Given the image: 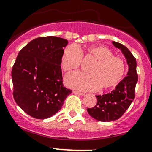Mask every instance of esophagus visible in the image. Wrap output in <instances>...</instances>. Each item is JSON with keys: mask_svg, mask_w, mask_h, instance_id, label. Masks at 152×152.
Here are the masks:
<instances>
[{"mask_svg": "<svg viewBox=\"0 0 152 152\" xmlns=\"http://www.w3.org/2000/svg\"><path fill=\"white\" fill-rule=\"evenodd\" d=\"M73 93L77 94V95H84V94H83V93L80 92V91H73Z\"/></svg>", "mask_w": 152, "mask_h": 152, "instance_id": "34e87169", "label": "esophagus"}]
</instances>
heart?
Wrapping results in <instances>:
<instances>
[{
  "label": "heart",
  "instance_id": "b5f03b06",
  "mask_svg": "<svg viewBox=\"0 0 152 152\" xmlns=\"http://www.w3.org/2000/svg\"><path fill=\"white\" fill-rule=\"evenodd\" d=\"M86 57L96 60L90 67L88 72H74L65 77L68 86L82 91H95L101 88H109L117 86L125 72V64L120 57L113 56L109 48L104 45L90 46L86 50ZM83 53L75 44L68 45L61 57V65L64 72H70L80 67Z\"/></svg>",
  "mask_w": 152,
  "mask_h": 152
}]
</instances>
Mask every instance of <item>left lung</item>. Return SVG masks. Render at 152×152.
<instances>
[{
    "label": "left lung",
    "mask_w": 152,
    "mask_h": 152,
    "mask_svg": "<svg viewBox=\"0 0 152 152\" xmlns=\"http://www.w3.org/2000/svg\"><path fill=\"white\" fill-rule=\"evenodd\" d=\"M112 43L121 50L126 58L129 69L127 76L118 83L115 90L102 96H96V105L87 109L91 117L101 122L113 121L123 115L135 99V86L138 82L135 58L125 45L115 41Z\"/></svg>",
    "instance_id": "1"
}]
</instances>
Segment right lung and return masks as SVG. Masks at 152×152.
<instances>
[{
	"mask_svg": "<svg viewBox=\"0 0 152 152\" xmlns=\"http://www.w3.org/2000/svg\"><path fill=\"white\" fill-rule=\"evenodd\" d=\"M68 41L55 36L34 39L19 51L11 71L15 102L24 112L46 119L72 93L64 86L61 60Z\"/></svg>",
	"mask_w": 152,
	"mask_h": 152,
	"instance_id": "add662e5",
	"label": "right lung"
}]
</instances>
